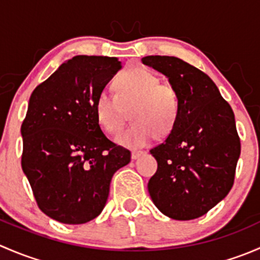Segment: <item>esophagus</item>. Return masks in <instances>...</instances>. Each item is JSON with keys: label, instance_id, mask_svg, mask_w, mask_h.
Instances as JSON below:
<instances>
[{"label": "esophagus", "instance_id": "34e87169", "mask_svg": "<svg viewBox=\"0 0 260 260\" xmlns=\"http://www.w3.org/2000/svg\"><path fill=\"white\" fill-rule=\"evenodd\" d=\"M145 153H146L145 151H133L132 152V159L140 158V157L142 156V154H145Z\"/></svg>", "mask_w": 260, "mask_h": 260}]
</instances>
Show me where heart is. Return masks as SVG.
Wrapping results in <instances>:
<instances>
[{"mask_svg":"<svg viewBox=\"0 0 260 260\" xmlns=\"http://www.w3.org/2000/svg\"><path fill=\"white\" fill-rule=\"evenodd\" d=\"M113 88L117 95L101 93L94 103L98 124L108 133L123 127L131 109V127L117 136L115 142L125 148L136 149L153 141L167 137L175 128L179 114V96L170 84L159 83L149 70L137 68L115 77Z\"/></svg>","mask_w":260,"mask_h":260,"instance_id":"obj_1","label":"heart"}]
</instances>
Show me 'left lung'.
I'll return each mask as SVG.
<instances>
[{
  "mask_svg": "<svg viewBox=\"0 0 260 260\" xmlns=\"http://www.w3.org/2000/svg\"><path fill=\"white\" fill-rule=\"evenodd\" d=\"M179 96L175 128L151 149L157 171L148 181L156 208L175 220L205 215L232 190L240 140L232 107L205 73L175 56H145Z\"/></svg>",
  "mask_w": 260,
  "mask_h": 260,
  "instance_id": "8db88e82",
  "label": "left lung"
}]
</instances>
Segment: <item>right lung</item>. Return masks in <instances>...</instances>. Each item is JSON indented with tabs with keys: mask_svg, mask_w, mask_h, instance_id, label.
I'll list each match as a JSON object with an SVG mask.
<instances>
[{
	"mask_svg": "<svg viewBox=\"0 0 260 260\" xmlns=\"http://www.w3.org/2000/svg\"><path fill=\"white\" fill-rule=\"evenodd\" d=\"M122 69L117 57L78 55L35 88L21 125L23 174L40 210L62 224H85L106 206L112 177L131 152L109 141L94 103Z\"/></svg>",
	"mask_w": 260,
	"mask_h": 260,
	"instance_id": "1",
	"label": "right lung"
}]
</instances>
